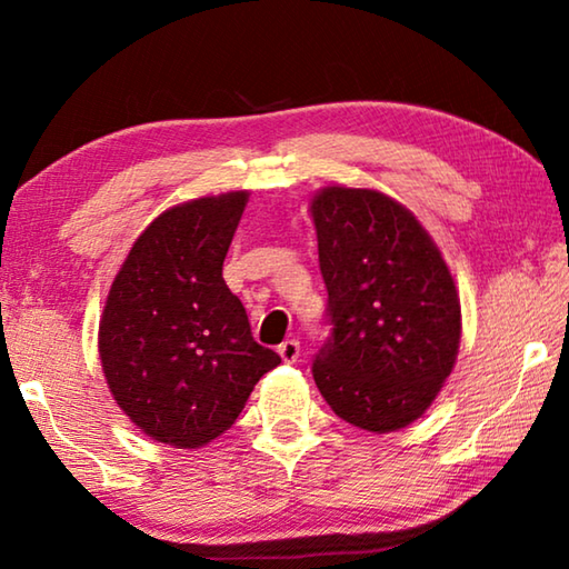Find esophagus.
I'll return each mask as SVG.
<instances>
[{
    "instance_id": "esophagus-1",
    "label": "esophagus",
    "mask_w": 569,
    "mask_h": 569,
    "mask_svg": "<svg viewBox=\"0 0 569 569\" xmlns=\"http://www.w3.org/2000/svg\"><path fill=\"white\" fill-rule=\"evenodd\" d=\"M298 353H301V343L296 339H286L281 346H278V356H281L286 363H293L298 359Z\"/></svg>"
}]
</instances>
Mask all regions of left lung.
I'll return each mask as SVG.
<instances>
[{
  "label": "left lung",
  "instance_id": "left-lung-1",
  "mask_svg": "<svg viewBox=\"0 0 569 569\" xmlns=\"http://www.w3.org/2000/svg\"><path fill=\"white\" fill-rule=\"evenodd\" d=\"M311 216L331 323L313 361L316 387L353 427H409L455 369V278L411 210L379 190L329 186L313 196Z\"/></svg>",
  "mask_w": 569,
  "mask_h": 569
}]
</instances>
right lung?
<instances>
[{
  "mask_svg": "<svg viewBox=\"0 0 569 569\" xmlns=\"http://www.w3.org/2000/svg\"><path fill=\"white\" fill-rule=\"evenodd\" d=\"M248 190L160 213L134 240L100 319V359L118 407L162 445L196 449L233 427L281 356L253 341L223 261Z\"/></svg>",
  "mask_w": 569,
  "mask_h": 569,
  "instance_id": "obj_1",
  "label": "right lung"
}]
</instances>
